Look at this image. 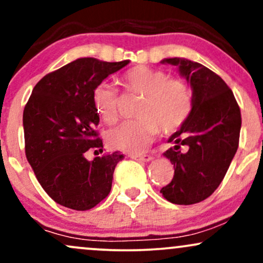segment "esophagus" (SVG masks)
Instances as JSON below:
<instances>
[{
    "instance_id": "obj_1",
    "label": "esophagus",
    "mask_w": 263,
    "mask_h": 263,
    "mask_svg": "<svg viewBox=\"0 0 263 263\" xmlns=\"http://www.w3.org/2000/svg\"><path fill=\"white\" fill-rule=\"evenodd\" d=\"M132 159H136V161H142V162H151L153 159L152 156L149 155H129Z\"/></svg>"
}]
</instances>
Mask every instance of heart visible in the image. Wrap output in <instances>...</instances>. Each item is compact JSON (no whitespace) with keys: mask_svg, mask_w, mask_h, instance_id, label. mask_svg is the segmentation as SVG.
<instances>
[{"mask_svg":"<svg viewBox=\"0 0 263 263\" xmlns=\"http://www.w3.org/2000/svg\"><path fill=\"white\" fill-rule=\"evenodd\" d=\"M122 84L127 91L142 96L136 116L111 129L107 143L111 148L140 153L159 134L170 135L185 123L193 110V92L185 81L170 79V74L149 66H135L126 71ZM95 111L111 125L119 119V92L108 83H100L92 91Z\"/></svg>","mask_w":263,"mask_h":263,"instance_id":"b5f03b06","label":"heart"}]
</instances>
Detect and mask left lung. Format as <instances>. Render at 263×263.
<instances>
[{
	"label": "left lung",
	"mask_w": 263,
	"mask_h": 263,
	"mask_svg": "<svg viewBox=\"0 0 263 263\" xmlns=\"http://www.w3.org/2000/svg\"><path fill=\"white\" fill-rule=\"evenodd\" d=\"M161 63L178 66L193 91L192 114L168 138L173 147L163 153L174 177L161 193L173 204H195L215 192L230 167L238 147L240 107L225 81L200 63L185 58Z\"/></svg>",
	"instance_id": "8db88e82"
}]
</instances>
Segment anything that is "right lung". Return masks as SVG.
I'll use <instances>...</instances> for the list:
<instances>
[{
    "label": "right lung",
    "mask_w": 263,
    "mask_h": 263,
    "mask_svg": "<svg viewBox=\"0 0 263 263\" xmlns=\"http://www.w3.org/2000/svg\"><path fill=\"white\" fill-rule=\"evenodd\" d=\"M129 60L108 63L79 58L45 75L33 89L23 111L26 157L39 184L55 203L73 210H89L107 197L119 152H102L95 126L92 91Z\"/></svg>",
    "instance_id": "add662e5"
}]
</instances>
